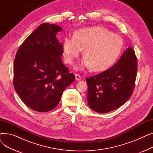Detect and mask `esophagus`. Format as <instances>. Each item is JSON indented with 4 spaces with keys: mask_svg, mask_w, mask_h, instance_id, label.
Returning <instances> with one entry per match:
<instances>
[{
    "mask_svg": "<svg viewBox=\"0 0 153 153\" xmlns=\"http://www.w3.org/2000/svg\"><path fill=\"white\" fill-rule=\"evenodd\" d=\"M75 77H76V81H80V80H81V76H80V75L78 74H75Z\"/></svg>",
    "mask_w": 153,
    "mask_h": 153,
    "instance_id": "34e87169",
    "label": "esophagus"
}]
</instances>
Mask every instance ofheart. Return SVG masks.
Masks as SVG:
<instances>
[{
    "label": "heart",
    "mask_w": 153,
    "mask_h": 153,
    "mask_svg": "<svg viewBox=\"0 0 153 153\" xmlns=\"http://www.w3.org/2000/svg\"><path fill=\"white\" fill-rule=\"evenodd\" d=\"M123 48V39L117 33L101 27L76 31L73 37L64 38L62 55L65 62L72 64L82 52L85 57L77 68H92L95 71L108 69L117 61Z\"/></svg>",
    "instance_id": "b5f03b06"
}]
</instances>
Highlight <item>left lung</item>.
I'll use <instances>...</instances> for the list:
<instances>
[{
	"instance_id": "left-lung-1",
	"label": "left lung",
	"mask_w": 153,
	"mask_h": 153,
	"mask_svg": "<svg viewBox=\"0 0 153 153\" xmlns=\"http://www.w3.org/2000/svg\"><path fill=\"white\" fill-rule=\"evenodd\" d=\"M137 68L134 51L129 48L114 66L100 74L87 77L89 107L100 114L121 107L133 94Z\"/></svg>"
}]
</instances>
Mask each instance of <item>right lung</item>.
I'll return each instance as SVG.
<instances>
[{"label": "right lung", "instance_id": "1", "mask_svg": "<svg viewBox=\"0 0 153 153\" xmlns=\"http://www.w3.org/2000/svg\"><path fill=\"white\" fill-rule=\"evenodd\" d=\"M61 30L42 23L20 45L15 58V89L25 105L36 111L56 108L64 89L75 81L61 58L62 45L56 34Z\"/></svg>", "mask_w": 153, "mask_h": 153}]
</instances>
